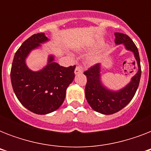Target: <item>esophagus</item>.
<instances>
[{"label": "esophagus", "mask_w": 151, "mask_h": 151, "mask_svg": "<svg viewBox=\"0 0 151 151\" xmlns=\"http://www.w3.org/2000/svg\"><path fill=\"white\" fill-rule=\"evenodd\" d=\"M83 70L81 66H77L75 68V70H74V73L75 74H80V73H82Z\"/></svg>", "instance_id": "esophagus-1"}]
</instances>
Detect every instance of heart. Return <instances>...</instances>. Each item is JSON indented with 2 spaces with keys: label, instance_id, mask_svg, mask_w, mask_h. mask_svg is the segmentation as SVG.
Returning a JSON list of instances; mask_svg holds the SVG:
<instances>
[{
  "label": "heart",
  "instance_id": "heart-1",
  "mask_svg": "<svg viewBox=\"0 0 151 151\" xmlns=\"http://www.w3.org/2000/svg\"><path fill=\"white\" fill-rule=\"evenodd\" d=\"M103 43V41H99L97 42L96 45V46L101 45ZM99 59H100V54H96L94 55H92V56L90 58V61L92 62V63H96V62L99 61Z\"/></svg>",
  "mask_w": 151,
  "mask_h": 151
}]
</instances>
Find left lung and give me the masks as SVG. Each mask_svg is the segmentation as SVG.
I'll list each match as a JSON object with an SVG mask.
<instances>
[{
    "instance_id": "1",
    "label": "left lung",
    "mask_w": 151,
    "mask_h": 151,
    "mask_svg": "<svg viewBox=\"0 0 151 151\" xmlns=\"http://www.w3.org/2000/svg\"><path fill=\"white\" fill-rule=\"evenodd\" d=\"M115 44L123 45L127 51L133 53L138 66V71L124 88L114 91L108 88L101 81V63L92 66L84 74L87 77L85 97L90 106L103 114H113L127 106L132 99L139 87L141 77L140 59L138 48L128 35L114 33Z\"/></svg>"
}]
</instances>
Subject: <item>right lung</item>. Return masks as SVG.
<instances>
[{
  "label": "right lung",
  "mask_w": 151,
  "mask_h": 151,
  "mask_svg": "<svg viewBox=\"0 0 151 151\" xmlns=\"http://www.w3.org/2000/svg\"><path fill=\"white\" fill-rule=\"evenodd\" d=\"M49 39L44 33L32 35L15 52L11 70L13 91L20 103L37 114H47L60 107L66 97V88L74 79L75 66L63 67L49 55L45 66L34 71L26 59L34 49Z\"/></svg>",
  "instance_id": "1"
}]
</instances>
